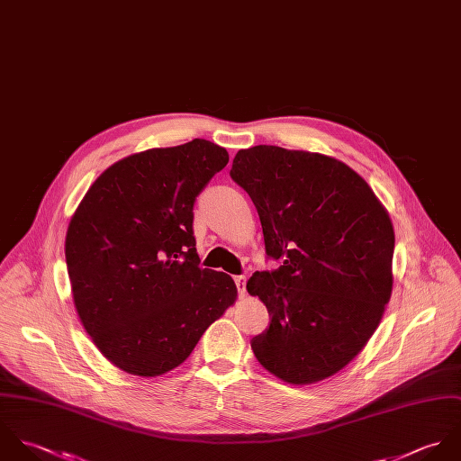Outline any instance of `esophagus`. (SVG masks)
I'll return each instance as SVG.
<instances>
[{"mask_svg":"<svg viewBox=\"0 0 461 461\" xmlns=\"http://www.w3.org/2000/svg\"><path fill=\"white\" fill-rule=\"evenodd\" d=\"M235 285H237L239 295H246V276H235Z\"/></svg>","mask_w":461,"mask_h":461,"instance_id":"obj_1","label":"esophagus"}]
</instances>
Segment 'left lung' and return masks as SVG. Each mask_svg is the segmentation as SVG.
Returning <instances> with one entry per match:
<instances>
[{
    "instance_id": "1",
    "label": "left lung",
    "mask_w": 461,
    "mask_h": 461,
    "mask_svg": "<svg viewBox=\"0 0 461 461\" xmlns=\"http://www.w3.org/2000/svg\"><path fill=\"white\" fill-rule=\"evenodd\" d=\"M257 206L267 258L248 292L271 317L251 340L279 379L308 384L346 367L375 331L392 292L393 228L346 164L277 146L240 149L230 171Z\"/></svg>"
}]
</instances>
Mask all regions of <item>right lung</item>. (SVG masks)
<instances>
[{"instance_id": "obj_1", "label": "right lung", "mask_w": 461, "mask_h": 461, "mask_svg": "<svg viewBox=\"0 0 461 461\" xmlns=\"http://www.w3.org/2000/svg\"><path fill=\"white\" fill-rule=\"evenodd\" d=\"M228 151L194 139L108 167L66 235L80 321L101 355L153 377L184 364L206 328L237 299L233 279L199 267L194 203L226 167Z\"/></svg>"}]
</instances>
